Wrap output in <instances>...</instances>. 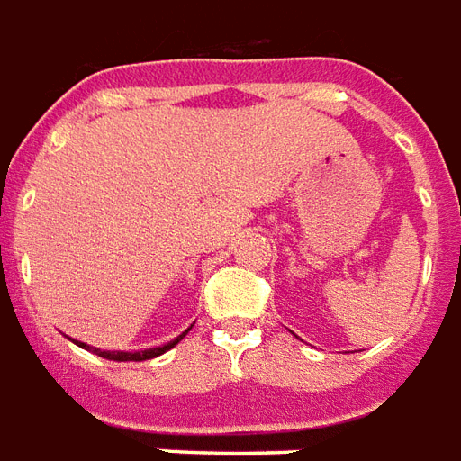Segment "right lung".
I'll return each instance as SVG.
<instances>
[{
	"instance_id": "1",
	"label": "right lung",
	"mask_w": 461,
	"mask_h": 461,
	"mask_svg": "<svg viewBox=\"0 0 461 461\" xmlns=\"http://www.w3.org/2000/svg\"><path fill=\"white\" fill-rule=\"evenodd\" d=\"M186 331H189V329H186ZM186 331H184V334H179V337L174 339V341H169V344L157 346V348H144V351H134V354H130V351H100V348H95V346L80 344V341H76V344H78L80 348H88V351H93V354L103 356V358H107V361H147V358H157V356H161L164 351L174 348V346L179 344L181 339L186 337Z\"/></svg>"
}]
</instances>
